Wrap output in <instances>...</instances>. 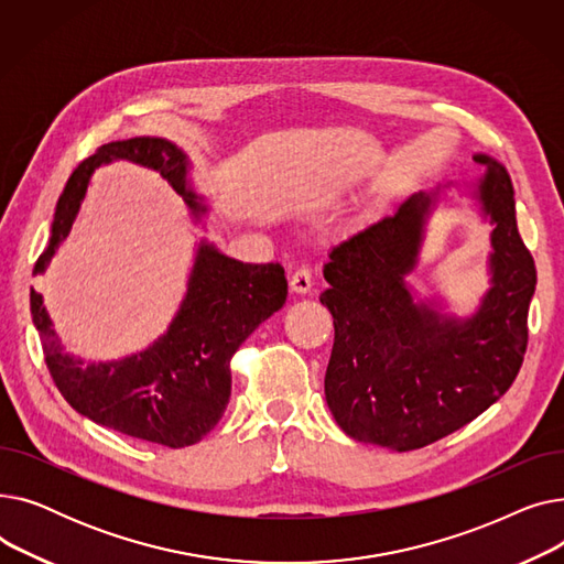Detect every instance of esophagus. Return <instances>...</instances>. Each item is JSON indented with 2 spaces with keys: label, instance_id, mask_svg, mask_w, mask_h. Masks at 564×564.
<instances>
[{
  "label": "esophagus",
  "instance_id": "1",
  "mask_svg": "<svg viewBox=\"0 0 564 564\" xmlns=\"http://www.w3.org/2000/svg\"><path fill=\"white\" fill-rule=\"evenodd\" d=\"M311 288H313L311 270L308 267H300V270L290 276V290L297 294H306V292H311Z\"/></svg>",
  "mask_w": 564,
  "mask_h": 564
}]
</instances>
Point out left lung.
<instances>
[{
  "mask_svg": "<svg viewBox=\"0 0 564 564\" xmlns=\"http://www.w3.org/2000/svg\"><path fill=\"white\" fill-rule=\"evenodd\" d=\"M485 173L470 196L491 230L489 290L468 317L416 302V270L441 187L416 192L398 210L336 245L319 302L334 315L324 395L340 430L372 446L416 451L478 419L519 375L528 345L535 260L514 215L512 181L500 162L473 155Z\"/></svg>",
  "mask_w": 564,
  "mask_h": 564,
  "instance_id": "1",
  "label": "left lung"
}]
</instances>
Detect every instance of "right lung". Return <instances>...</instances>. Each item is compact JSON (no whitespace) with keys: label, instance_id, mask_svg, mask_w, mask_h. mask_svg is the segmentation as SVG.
<instances>
[{"label":"right lung","instance_id":"1","mask_svg":"<svg viewBox=\"0 0 564 564\" xmlns=\"http://www.w3.org/2000/svg\"><path fill=\"white\" fill-rule=\"evenodd\" d=\"M128 160L158 171L183 196L196 224L207 203L192 187V162L183 148L162 137H134L100 145L84 160L58 196L50 242L36 260L43 274L70 235L88 183L98 166ZM288 297L279 262L251 264L198 242L187 292L169 329L145 349L116 361H84L56 336L43 294L32 288L29 304L41 334L47 370L66 402L102 427L126 436L185 448L200 441L224 416L230 398V359L258 324L274 315Z\"/></svg>","mask_w":564,"mask_h":564}]
</instances>
